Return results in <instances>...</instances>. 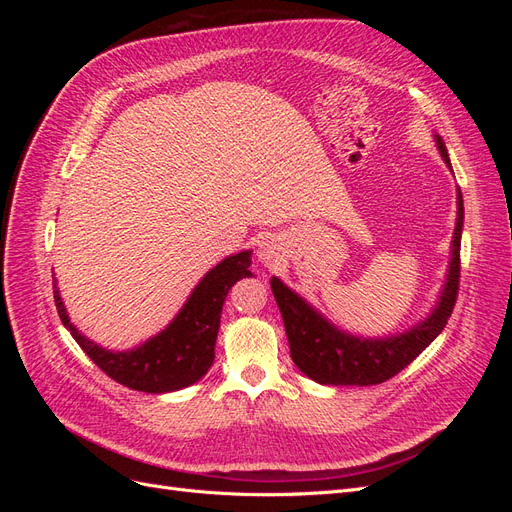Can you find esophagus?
Here are the masks:
<instances>
[{
	"label": "esophagus",
	"instance_id": "obj_1",
	"mask_svg": "<svg viewBox=\"0 0 512 512\" xmlns=\"http://www.w3.org/2000/svg\"><path fill=\"white\" fill-rule=\"evenodd\" d=\"M258 258L262 260V262H273V258H275V250H273V245L269 243V241H262L260 243V247H258Z\"/></svg>",
	"mask_w": 512,
	"mask_h": 512
}]
</instances>
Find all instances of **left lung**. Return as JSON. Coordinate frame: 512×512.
<instances>
[{
  "mask_svg": "<svg viewBox=\"0 0 512 512\" xmlns=\"http://www.w3.org/2000/svg\"><path fill=\"white\" fill-rule=\"evenodd\" d=\"M436 145L442 160L451 168L448 151L442 136L436 134ZM461 228H463V198L457 190V224L453 232L451 262L448 275L440 292V301L433 312L421 320L410 331L391 337L365 339L337 329L327 318L292 292L284 282L273 277V297L280 307L284 327L290 344V356L307 378L320 384L335 386H371L380 384L399 374L421 354L433 339L446 327L453 314L459 290V250H461Z\"/></svg>",
  "mask_w": 512,
  "mask_h": 512,
  "instance_id": "obj_1",
  "label": "left lung"
}]
</instances>
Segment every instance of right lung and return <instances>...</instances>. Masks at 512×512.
<instances>
[{
	"mask_svg": "<svg viewBox=\"0 0 512 512\" xmlns=\"http://www.w3.org/2000/svg\"><path fill=\"white\" fill-rule=\"evenodd\" d=\"M250 265V250L224 258L198 282L181 312L162 333L126 352L106 350L81 335L68 318L57 282L53 284V294L64 327L108 378L132 391L170 393L198 382L209 371L215 359V339L226 294L243 277L252 275Z\"/></svg>",
	"mask_w": 512,
	"mask_h": 512,
	"instance_id": "add662e5",
	"label": "right lung"
}]
</instances>
